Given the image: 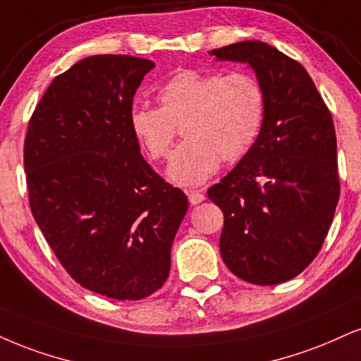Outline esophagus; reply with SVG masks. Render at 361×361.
Wrapping results in <instances>:
<instances>
[{
	"label": "esophagus",
	"mask_w": 361,
	"mask_h": 361,
	"mask_svg": "<svg viewBox=\"0 0 361 361\" xmlns=\"http://www.w3.org/2000/svg\"><path fill=\"white\" fill-rule=\"evenodd\" d=\"M186 195H188V200L192 205H198V203H202L203 200H205V195H203L202 192H198V190H188Z\"/></svg>",
	"instance_id": "1"
}]
</instances>
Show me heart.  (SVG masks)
Masks as SVG:
<instances>
[{
    "mask_svg": "<svg viewBox=\"0 0 361 361\" xmlns=\"http://www.w3.org/2000/svg\"><path fill=\"white\" fill-rule=\"evenodd\" d=\"M158 101L159 107H133L129 124L153 159L166 158L178 128H183L186 141L168 166L169 180L181 186L202 185L219 171L222 158L244 159L266 119V92L249 72L185 68L159 87Z\"/></svg>",
    "mask_w": 361,
    "mask_h": 361,
    "instance_id": "obj_1",
    "label": "heart"
}]
</instances>
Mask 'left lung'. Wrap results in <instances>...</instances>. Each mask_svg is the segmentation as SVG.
<instances>
[{
	"instance_id": "1",
	"label": "left lung",
	"mask_w": 361,
	"mask_h": 361,
	"mask_svg": "<svg viewBox=\"0 0 361 361\" xmlns=\"http://www.w3.org/2000/svg\"><path fill=\"white\" fill-rule=\"evenodd\" d=\"M249 63L266 92L254 149L208 188L224 212L220 254L252 284L286 282L314 260L333 222L340 176L331 112L301 63L247 40L210 51Z\"/></svg>"
}]
</instances>
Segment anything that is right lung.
I'll list each match as a JSON object with an SVG mask.
<instances>
[{"mask_svg": "<svg viewBox=\"0 0 361 361\" xmlns=\"http://www.w3.org/2000/svg\"><path fill=\"white\" fill-rule=\"evenodd\" d=\"M154 63L92 55L56 75L35 107L25 173L35 222L82 288L119 301L166 282L188 198L139 153L133 97Z\"/></svg>", "mask_w": 361, "mask_h": 361, "instance_id": "1", "label": "right lung"}]
</instances>
